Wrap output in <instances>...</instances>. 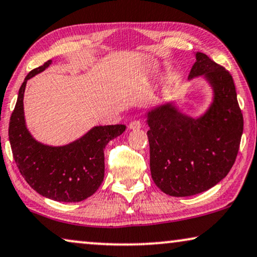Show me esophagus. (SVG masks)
<instances>
[{"instance_id": "obj_1", "label": "esophagus", "mask_w": 257, "mask_h": 257, "mask_svg": "<svg viewBox=\"0 0 257 257\" xmlns=\"http://www.w3.org/2000/svg\"><path fill=\"white\" fill-rule=\"evenodd\" d=\"M142 126V122L140 121V119H134V121H132L129 123V128L132 129V131H136V129H140Z\"/></svg>"}]
</instances>
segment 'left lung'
<instances>
[{
	"mask_svg": "<svg viewBox=\"0 0 257 257\" xmlns=\"http://www.w3.org/2000/svg\"><path fill=\"white\" fill-rule=\"evenodd\" d=\"M188 80L202 76L213 89V101L198 117L173 102L147 112L150 173L170 196L203 193L223 180L234 164L243 133V116L230 73L206 54L196 53Z\"/></svg>",
	"mask_w": 257,
	"mask_h": 257,
	"instance_id": "1",
	"label": "left lung"
}]
</instances>
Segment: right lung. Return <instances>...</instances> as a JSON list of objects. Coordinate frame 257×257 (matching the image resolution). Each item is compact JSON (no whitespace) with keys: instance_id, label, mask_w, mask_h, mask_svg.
<instances>
[{"instance_id":"right-lung-1","label":"right lung","mask_w":257,"mask_h":257,"mask_svg":"<svg viewBox=\"0 0 257 257\" xmlns=\"http://www.w3.org/2000/svg\"><path fill=\"white\" fill-rule=\"evenodd\" d=\"M51 60L30 71L19 90L9 122L14 160L27 183L42 196L59 202H80L91 196L104 179V148L125 131L124 124L96 125L66 146L36 141L26 124L23 96L29 78L42 73Z\"/></svg>"}]
</instances>
